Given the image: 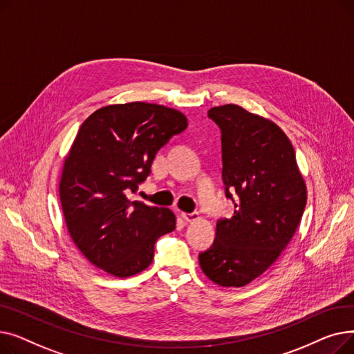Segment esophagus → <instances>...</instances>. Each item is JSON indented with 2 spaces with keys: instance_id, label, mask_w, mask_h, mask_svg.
I'll list each match as a JSON object with an SVG mask.
<instances>
[{
  "instance_id": "esophagus-1",
  "label": "esophagus",
  "mask_w": 354,
  "mask_h": 354,
  "mask_svg": "<svg viewBox=\"0 0 354 354\" xmlns=\"http://www.w3.org/2000/svg\"><path fill=\"white\" fill-rule=\"evenodd\" d=\"M182 216H183V219L187 221V222H194V221H196V219H199V214L198 212H183L182 214Z\"/></svg>"
}]
</instances>
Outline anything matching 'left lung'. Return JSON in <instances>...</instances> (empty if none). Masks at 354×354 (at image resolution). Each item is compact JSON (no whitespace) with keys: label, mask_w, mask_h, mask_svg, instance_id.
Segmentation results:
<instances>
[{"label":"left lung","mask_w":354,"mask_h":354,"mask_svg":"<svg viewBox=\"0 0 354 354\" xmlns=\"http://www.w3.org/2000/svg\"><path fill=\"white\" fill-rule=\"evenodd\" d=\"M208 118L221 130L222 180L235 211L218 219L199 266L218 286L244 287L288 245L306 208V183L291 142L275 123L236 104L212 107Z\"/></svg>","instance_id":"obj_1"}]
</instances>
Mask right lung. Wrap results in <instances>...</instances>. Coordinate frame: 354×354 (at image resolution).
I'll return each mask as SVG.
<instances>
[{"label": "right lung", "instance_id": "right-lung-1", "mask_svg": "<svg viewBox=\"0 0 354 354\" xmlns=\"http://www.w3.org/2000/svg\"><path fill=\"white\" fill-rule=\"evenodd\" d=\"M187 126L180 111L143 102L106 106L83 122L64 160L60 201L70 236L93 266L120 278L151 266L156 241L176 219L130 194Z\"/></svg>", "mask_w": 354, "mask_h": 354}]
</instances>
